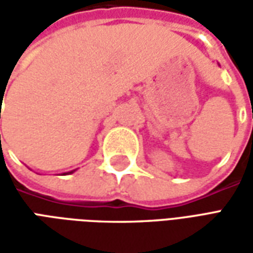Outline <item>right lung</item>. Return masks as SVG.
<instances>
[{"label": "right lung", "instance_id": "1", "mask_svg": "<svg viewBox=\"0 0 253 253\" xmlns=\"http://www.w3.org/2000/svg\"><path fill=\"white\" fill-rule=\"evenodd\" d=\"M0 115H1V114H0ZM0 118H1V116H0ZM0 137H1V135H0ZM73 172H76V169L70 170V172H66V173H63V175H70V173H73Z\"/></svg>", "mask_w": 253, "mask_h": 253}]
</instances>
